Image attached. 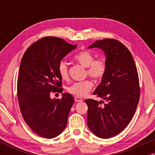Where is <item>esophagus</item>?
Listing matches in <instances>:
<instances>
[{
	"mask_svg": "<svg viewBox=\"0 0 155 155\" xmlns=\"http://www.w3.org/2000/svg\"><path fill=\"white\" fill-rule=\"evenodd\" d=\"M74 99H75L76 102H81V101H83V99L81 98V97H78V96H76V97H74Z\"/></svg>",
	"mask_w": 155,
	"mask_h": 155,
	"instance_id": "esophagus-1",
	"label": "esophagus"
}]
</instances>
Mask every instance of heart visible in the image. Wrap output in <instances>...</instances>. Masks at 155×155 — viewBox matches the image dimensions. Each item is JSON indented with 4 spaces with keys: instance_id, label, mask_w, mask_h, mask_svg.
Masks as SVG:
<instances>
[{
    "instance_id": "heart-1",
    "label": "heart",
    "mask_w": 155,
    "mask_h": 155,
    "mask_svg": "<svg viewBox=\"0 0 155 155\" xmlns=\"http://www.w3.org/2000/svg\"><path fill=\"white\" fill-rule=\"evenodd\" d=\"M74 60L81 64L84 67L87 68L88 75L96 80H101L104 77L107 70V65L106 62L102 59L95 60L94 55L88 51H81L74 56ZM58 73L62 79L66 80L68 78V70L67 63L61 61L58 65ZM93 87V82L90 79L84 81H78L72 84L68 88V91L72 95L84 97Z\"/></svg>"
}]
</instances>
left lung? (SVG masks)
<instances>
[{
	"label": "left lung",
	"mask_w": 155,
	"mask_h": 155,
	"mask_svg": "<svg viewBox=\"0 0 155 155\" xmlns=\"http://www.w3.org/2000/svg\"><path fill=\"white\" fill-rule=\"evenodd\" d=\"M95 47L104 51L107 70L93 95L106 103L85 101L88 106L87 122L96 136L109 138L122 132L132 120L139 101V79L132 54L124 44L105 38L88 48Z\"/></svg>",
	"instance_id": "left-lung-1"
}]
</instances>
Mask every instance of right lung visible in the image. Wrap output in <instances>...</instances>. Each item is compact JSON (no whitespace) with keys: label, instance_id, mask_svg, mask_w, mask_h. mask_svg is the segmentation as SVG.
Here are the masks:
<instances>
[{"label":"right lung","instance_id":"1","mask_svg":"<svg viewBox=\"0 0 155 155\" xmlns=\"http://www.w3.org/2000/svg\"><path fill=\"white\" fill-rule=\"evenodd\" d=\"M76 47L57 37L39 39L28 48L17 79V95L23 119L33 132L53 138L67 125L74 97L63 93L62 98L51 99V92H62L58 65Z\"/></svg>","mask_w":155,"mask_h":155}]
</instances>
